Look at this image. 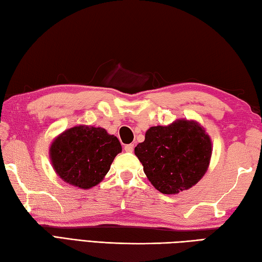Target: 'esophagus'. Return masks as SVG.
I'll use <instances>...</instances> for the list:
<instances>
[{
  "label": "esophagus",
  "mask_w": 262,
  "mask_h": 262,
  "mask_svg": "<svg viewBox=\"0 0 262 262\" xmlns=\"http://www.w3.org/2000/svg\"><path fill=\"white\" fill-rule=\"evenodd\" d=\"M125 151L132 153L133 151H134V144H127V145H125Z\"/></svg>",
  "instance_id": "obj_1"
}]
</instances>
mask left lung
Instances as JSON below:
<instances>
[{"label": "left lung", "instance_id": "8db88e82", "mask_svg": "<svg viewBox=\"0 0 262 262\" xmlns=\"http://www.w3.org/2000/svg\"><path fill=\"white\" fill-rule=\"evenodd\" d=\"M211 141L196 121L177 120L151 127L135 147L148 181L163 194L191 188L206 173L211 158Z\"/></svg>", "mask_w": 262, "mask_h": 262}]
</instances>
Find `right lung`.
Segmentation results:
<instances>
[{
	"label": "right lung",
	"mask_w": 262,
	"mask_h": 262,
	"mask_svg": "<svg viewBox=\"0 0 262 262\" xmlns=\"http://www.w3.org/2000/svg\"><path fill=\"white\" fill-rule=\"evenodd\" d=\"M121 152L118 138L101 127L76 126L58 136L50 147L51 161L66 183L87 189L97 185Z\"/></svg>",
	"instance_id": "obj_1"
}]
</instances>
